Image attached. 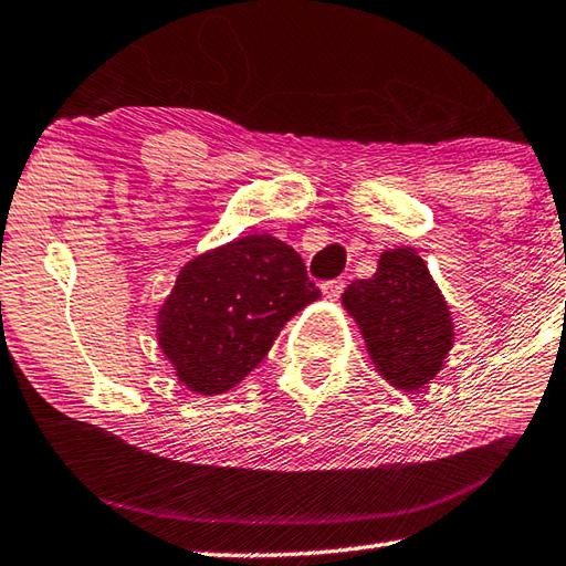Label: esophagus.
Instances as JSON below:
<instances>
[{
  "label": "esophagus",
  "instance_id": "obj_1",
  "mask_svg": "<svg viewBox=\"0 0 566 566\" xmlns=\"http://www.w3.org/2000/svg\"><path fill=\"white\" fill-rule=\"evenodd\" d=\"M319 287H323V293L329 297V301H335V297H339V293L345 291V281L333 279V281H325Z\"/></svg>",
  "mask_w": 566,
  "mask_h": 566
}]
</instances>
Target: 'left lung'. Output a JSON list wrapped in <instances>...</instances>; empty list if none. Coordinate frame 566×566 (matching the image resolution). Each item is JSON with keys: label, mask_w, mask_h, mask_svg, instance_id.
<instances>
[{"label": "left lung", "mask_w": 566, "mask_h": 566, "mask_svg": "<svg viewBox=\"0 0 566 566\" xmlns=\"http://www.w3.org/2000/svg\"><path fill=\"white\" fill-rule=\"evenodd\" d=\"M343 305L394 387L419 391L439 375L453 345L451 311L413 249L384 251L371 279L347 285Z\"/></svg>", "instance_id": "8db88e82"}]
</instances>
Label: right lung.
I'll return each instance as SVG.
<instances>
[{"mask_svg": "<svg viewBox=\"0 0 566 566\" xmlns=\"http://www.w3.org/2000/svg\"><path fill=\"white\" fill-rule=\"evenodd\" d=\"M319 297L295 249L253 233L191 259L157 315V339L179 381L229 391L269 355L283 325Z\"/></svg>", "mask_w": 566, "mask_h": 566, "instance_id": "right-lung-1", "label": "right lung"}]
</instances>
